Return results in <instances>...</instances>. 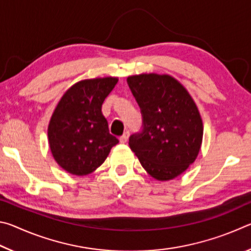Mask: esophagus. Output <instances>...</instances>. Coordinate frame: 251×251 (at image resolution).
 Masks as SVG:
<instances>
[{"label":"esophagus","mask_w":251,"mask_h":251,"mask_svg":"<svg viewBox=\"0 0 251 251\" xmlns=\"http://www.w3.org/2000/svg\"><path fill=\"white\" fill-rule=\"evenodd\" d=\"M128 137H129V131H125V133L120 137V142L125 144L127 141H128Z\"/></svg>","instance_id":"1"}]
</instances>
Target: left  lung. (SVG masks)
Returning <instances> with one entry per match:
<instances>
[{
	"mask_svg": "<svg viewBox=\"0 0 251 251\" xmlns=\"http://www.w3.org/2000/svg\"><path fill=\"white\" fill-rule=\"evenodd\" d=\"M127 83L143 116L142 131L129 137L130 150L155 179H174L201 151L203 127L197 106L171 75H133Z\"/></svg>",
	"mask_w": 251,
	"mask_h": 251,
	"instance_id": "8db88e82",
	"label": "left lung"
}]
</instances>
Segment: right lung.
I'll use <instances>...</instances> for the list:
<instances>
[{
	"mask_svg": "<svg viewBox=\"0 0 251 251\" xmlns=\"http://www.w3.org/2000/svg\"><path fill=\"white\" fill-rule=\"evenodd\" d=\"M117 82V77L77 82L62 96L50 117V151L59 166L72 175L94 172L118 144L101 113V105Z\"/></svg>",
	"mask_w": 251,
	"mask_h": 251,
	"instance_id": "add662e5",
	"label": "right lung"
}]
</instances>
